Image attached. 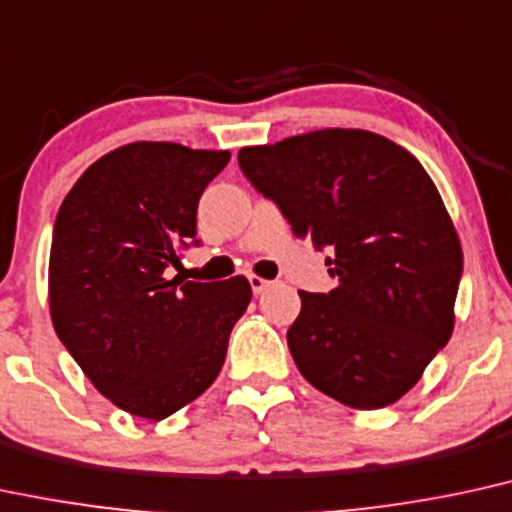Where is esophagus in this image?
Instances as JSON below:
<instances>
[{"instance_id":"obj_1","label":"esophagus","mask_w":512,"mask_h":512,"mask_svg":"<svg viewBox=\"0 0 512 512\" xmlns=\"http://www.w3.org/2000/svg\"><path fill=\"white\" fill-rule=\"evenodd\" d=\"M248 279H250L252 293H255V295H260V293H264V291H269V288L274 286V281H269V279H262V276H257V274H250Z\"/></svg>"}]
</instances>
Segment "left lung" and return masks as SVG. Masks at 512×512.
Masks as SVG:
<instances>
[{"mask_svg":"<svg viewBox=\"0 0 512 512\" xmlns=\"http://www.w3.org/2000/svg\"><path fill=\"white\" fill-rule=\"evenodd\" d=\"M238 164L298 238L329 245V293L300 291L288 348L315 389L357 410L396 403L446 346L463 248L439 190L405 147L322 128L243 147Z\"/></svg>","mask_w":512,"mask_h":512,"instance_id":"left-lung-1","label":"left lung"}]
</instances>
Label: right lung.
Instances as JSON below:
<instances>
[{
	"instance_id": "1",
	"label": "right lung",
	"mask_w": 512,
	"mask_h": 512,
	"mask_svg": "<svg viewBox=\"0 0 512 512\" xmlns=\"http://www.w3.org/2000/svg\"><path fill=\"white\" fill-rule=\"evenodd\" d=\"M229 150L131 143L90 164L61 202L49 315L83 374L116 408L164 420L219 377L245 276L169 279L197 233V202Z\"/></svg>"
}]
</instances>
